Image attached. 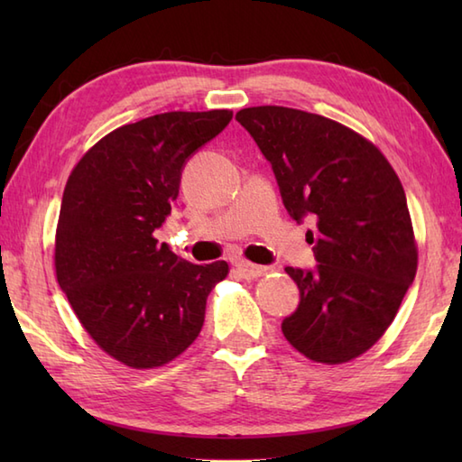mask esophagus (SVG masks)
Wrapping results in <instances>:
<instances>
[{"instance_id":"obj_1","label":"esophagus","mask_w":462,"mask_h":462,"mask_svg":"<svg viewBox=\"0 0 462 462\" xmlns=\"http://www.w3.org/2000/svg\"><path fill=\"white\" fill-rule=\"evenodd\" d=\"M236 268H238V272H240L242 276L246 278V280L258 278V276H262L263 272H266V268H263V266H258V263H252V262H238V263H236Z\"/></svg>"}]
</instances>
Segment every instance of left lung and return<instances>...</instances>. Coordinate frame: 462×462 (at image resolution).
Returning a JSON list of instances; mask_svg holds the SVG:
<instances>
[{"label":"left lung","mask_w":462,"mask_h":462,"mask_svg":"<svg viewBox=\"0 0 462 462\" xmlns=\"http://www.w3.org/2000/svg\"><path fill=\"white\" fill-rule=\"evenodd\" d=\"M236 121L272 164L282 202L308 230L318 266H288L300 303L286 339L318 363L365 353L395 319L415 280L405 190L385 156L347 126L288 106H250Z\"/></svg>","instance_id":"left-lung-1"}]
</instances>
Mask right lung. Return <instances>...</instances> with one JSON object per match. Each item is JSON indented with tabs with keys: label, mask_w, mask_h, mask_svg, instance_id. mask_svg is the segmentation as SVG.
Instances as JSON below:
<instances>
[{
	"label": "right lung",
	"mask_w": 462,
	"mask_h": 462,
	"mask_svg": "<svg viewBox=\"0 0 462 462\" xmlns=\"http://www.w3.org/2000/svg\"><path fill=\"white\" fill-rule=\"evenodd\" d=\"M232 111H172L125 125L69 176L55 236L57 282L97 346L133 369L172 361L199 337L224 260L190 263L154 238L184 164Z\"/></svg>",
	"instance_id": "obj_1"
}]
</instances>
